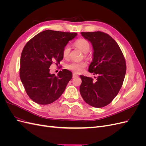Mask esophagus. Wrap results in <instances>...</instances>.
<instances>
[{
	"label": "esophagus",
	"mask_w": 146,
	"mask_h": 146,
	"mask_svg": "<svg viewBox=\"0 0 146 146\" xmlns=\"http://www.w3.org/2000/svg\"><path fill=\"white\" fill-rule=\"evenodd\" d=\"M72 77H73V78H76V77H78V76L77 74H76V73H73V74H72Z\"/></svg>",
	"instance_id": "1"
}]
</instances>
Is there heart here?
Listing matches in <instances>:
<instances>
[{
	"instance_id": "heart-1",
	"label": "heart",
	"mask_w": 146,
	"mask_h": 146,
	"mask_svg": "<svg viewBox=\"0 0 146 146\" xmlns=\"http://www.w3.org/2000/svg\"><path fill=\"white\" fill-rule=\"evenodd\" d=\"M74 44L79 49L82 50L83 53H87L90 51L91 46L88 40L84 38H80L77 39L74 42ZM70 52V48L69 45L65 46L63 48V56L64 58H68L69 56ZM86 66L85 62H77V61H72L70 63L67 65V68L69 70H71L75 72H82L83 68Z\"/></svg>"
}]
</instances>
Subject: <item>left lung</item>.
<instances>
[{
    "instance_id": "left-lung-1",
    "label": "left lung",
    "mask_w": 146,
    "mask_h": 146,
    "mask_svg": "<svg viewBox=\"0 0 146 146\" xmlns=\"http://www.w3.org/2000/svg\"><path fill=\"white\" fill-rule=\"evenodd\" d=\"M92 44L93 58L88 70L98 75L96 81L80 76V92L83 99L96 108L107 106L117 96L126 73V63L117 43L109 35L102 32H81Z\"/></svg>"
}]
</instances>
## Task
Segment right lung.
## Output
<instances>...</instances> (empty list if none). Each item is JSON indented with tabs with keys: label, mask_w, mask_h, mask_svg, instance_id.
Listing matches in <instances>:
<instances>
[{
	"label": "right lung",
	"mask_w": 146,
	"mask_h": 146,
	"mask_svg": "<svg viewBox=\"0 0 146 146\" xmlns=\"http://www.w3.org/2000/svg\"><path fill=\"white\" fill-rule=\"evenodd\" d=\"M77 35L76 33L47 30L28 41L21 56L19 76L29 98L41 105L50 104L63 93L72 77L63 69L58 76L50 73V66L63 60V48Z\"/></svg>",
	"instance_id": "add662e5"
}]
</instances>
